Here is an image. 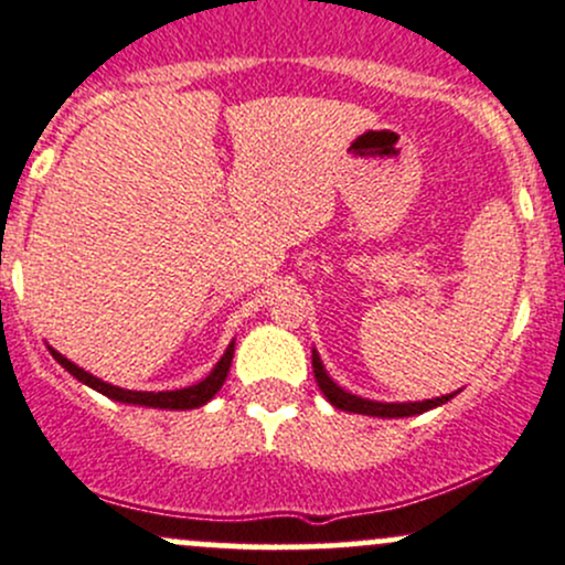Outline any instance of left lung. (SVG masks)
<instances>
[{
    "label": "left lung",
    "mask_w": 565,
    "mask_h": 565,
    "mask_svg": "<svg viewBox=\"0 0 565 565\" xmlns=\"http://www.w3.org/2000/svg\"><path fill=\"white\" fill-rule=\"evenodd\" d=\"M311 365H313V376H317V384L319 390L324 392V397L332 403L335 408H341V412H354V414H367V417H414V414H423V412H430V408L441 406V403L452 401V395H441V397H433V401H417V403H379V401H367V397H358L352 395V392L341 390L335 382L328 376V371H324L322 360H319L317 349L311 352Z\"/></svg>",
    "instance_id": "left-lung-1"
}]
</instances>
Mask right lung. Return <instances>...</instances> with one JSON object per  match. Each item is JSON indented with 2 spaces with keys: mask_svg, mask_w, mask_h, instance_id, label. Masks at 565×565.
<instances>
[{
  "mask_svg": "<svg viewBox=\"0 0 565 565\" xmlns=\"http://www.w3.org/2000/svg\"><path fill=\"white\" fill-rule=\"evenodd\" d=\"M51 349V347H47ZM53 360L58 362V365L64 367V371L73 373L78 382L86 384V387L103 392V395H108L110 401H118V403H135V406H148V408H175V412H186V408H200L205 406L207 401H211L213 395H216L218 390H222L224 379H227L230 373V362H233V354H235V341L230 343L227 352H224V358L216 362V367H213L211 373L203 379V382L192 384V387H183V390H170V392H135V390H124V387H113V384L103 382V379L92 376V373H86L83 367L75 365V362H70L64 354H58L56 349H51Z\"/></svg>",
  "mask_w": 565,
  "mask_h": 565,
  "instance_id": "right-lung-1",
  "label": "right lung"
}]
</instances>
